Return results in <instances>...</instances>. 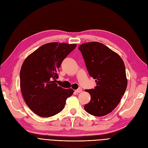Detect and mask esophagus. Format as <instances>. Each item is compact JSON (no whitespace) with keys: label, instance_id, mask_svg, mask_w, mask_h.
Wrapping results in <instances>:
<instances>
[{"label":"esophagus","instance_id":"1","mask_svg":"<svg viewBox=\"0 0 148 148\" xmlns=\"http://www.w3.org/2000/svg\"><path fill=\"white\" fill-rule=\"evenodd\" d=\"M75 91H76V92H81L82 91V88H79L77 89V90H75Z\"/></svg>","mask_w":148,"mask_h":148}]
</instances>
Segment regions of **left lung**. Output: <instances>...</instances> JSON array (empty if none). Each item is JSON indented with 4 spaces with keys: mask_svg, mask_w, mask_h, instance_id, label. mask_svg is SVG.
<instances>
[{
    "mask_svg": "<svg viewBox=\"0 0 148 148\" xmlns=\"http://www.w3.org/2000/svg\"><path fill=\"white\" fill-rule=\"evenodd\" d=\"M89 75L96 79V86L86 89L91 101L84 108L88 113L102 117L118 106L127 87L126 71L121 57L98 42L83 44L78 47Z\"/></svg>",
    "mask_w": 148,
    "mask_h": 148,
    "instance_id": "obj_1",
    "label": "left lung"
}]
</instances>
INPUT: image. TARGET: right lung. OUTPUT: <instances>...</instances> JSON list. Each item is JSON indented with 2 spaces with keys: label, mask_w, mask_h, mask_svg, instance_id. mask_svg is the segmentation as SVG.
I'll return each mask as SVG.
<instances>
[{
  "label": "right lung",
  "mask_w": 148,
  "mask_h": 148,
  "mask_svg": "<svg viewBox=\"0 0 148 148\" xmlns=\"http://www.w3.org/2000/svg\"><path fill=\"white\" fill-rule=\"evenodd\" d=\"M76 44L47 43L39 47L25 60L21 66L20 88L26 105L42 117L55 115L63 110L72 89L58 86V71L65 57Z\"/></svg>",
  "instance_id": "obj_1"
}]
</instances>
